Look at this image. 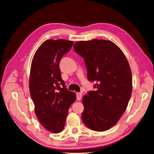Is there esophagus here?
Returning a JSON list of instances; mask_svg holds the SVG:
<instances>
[{
    "mask_svg": "<svg viewBox=\"0 0 154 154\" xmlns=\"http://www.w3.org/2000/svg\"><path fill=\"white\" fill-rule=\"evenodd\" d=\"M77 100H80L82 97V93H77Z\"/></svg>",
    "mask_w": 154,
    "mask_h": 154,
    "instance_id": "1",
    "label": "esophagus"
}]
</instances>
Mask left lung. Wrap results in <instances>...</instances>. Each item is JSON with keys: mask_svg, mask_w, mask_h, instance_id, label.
Returning a JSON list of instances; mask_svg holds the SVG:
<instances>
[{"mask_svg": "<svg viewBox=\"0 0 154 154\" xmlns=\"http://www.w3.org/2000/svg\"><path fill=\"white\" fill-rule=\"evenodd\" d=\"M74 50L84 58L88 79L96 91L83 97L82 119L91 129H110L127 109L132 93V73L123 52L110 40L79 41Z\"/></svg>", "mask_w": 154, "mask_h": 154, "instance_id": "left-lung-1", "label": "left lung"}]
</instances>
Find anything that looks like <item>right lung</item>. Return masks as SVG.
<instances>
[{"label":"right lung","instance_id":"1","mask_svg":"<svg viewBox=\"0 0 154 154\" xmlns=\"http://www.w3.org/2000/svg\"><path fill=\"white\" fill-rule=\"evenodd\" d=\"M73 43L63 39L46 40L36 50L31 65L29 86L35 113L42 125L54 133L63 130L70 106L76 100V94L65 88L59 67L63 56Z\"/></svg>","mask_w":154,"mask_h":154}]
</instances>
